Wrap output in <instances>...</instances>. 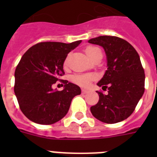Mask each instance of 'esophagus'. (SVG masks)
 I'll return each instance as SVG.
<instances>
[{
    "label": "esophagus",
    "mask_w": 157,
    "mask_h": 157,
    "mask_svg": "<svg viewBox=\"0 0 157 157\" xmlns=\"http://www.w3.org/2000/svg\"><path fill=\"white\" fill-rule=\"evenodd\" d=\"M81 91H82V94L88 93V90H86V89H82V90H81Z\"/></svg>",
    "instance_id": "esophagus-1"
}]
</instances>
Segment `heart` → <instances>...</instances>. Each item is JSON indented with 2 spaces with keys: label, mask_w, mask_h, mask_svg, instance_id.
I'll return each instance as SVG.
<instances>
[{
  "label": "heart",
  "mask_w": 157,
  "mask_h": 157,
  "mask_svg": "<svg viewBox=\"0 0 157 157\" xmlns=\"http://www.w3.org/2000/svg\"><path fill=\"white\" fill-rule=\"evenodd\" d=\"M98 50H100L98 48L94 47V46H88L86 48L85 52H86V55L90 59L91 57L93 56L94 54H95ZM67 64V61L65 62V65ZM95 79V76L94 74H84V75H76V76H73V81L76 84L79 85V86H83V87H86L88 86L90 83L91 81H93Z\"/></svg>",
  "instance_id": "heart-1"
}]
</instances>
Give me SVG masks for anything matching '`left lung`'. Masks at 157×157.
Listing matches in <instances>:
<instances>
[{"label":"left lung","instance_id":"left-lung-1","mask_svg":"<svg viewBox=\"0 0 157 157\" xmlns=\"http://www.w3.org/2000/svg\"><path fill=\"white\" fill-rule=\"evenodd\" d=\"M89 43L100 45L107 56V71L97 85L107 94L98 92V103L90 107L96 119L114 124L127 119L144 93L145 74L140 58L133 46L121 38L101 36Z\"/></svg>","mask_w":157,"mask_h":157}]
</instances>
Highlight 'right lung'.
<instances>
[{"label": "right lung", "mask_w": 157, "mask_h": 157, "mask_svg": "<svg viewBox=\"0 0 157 157\" xmlns=\"http://www.w3.org/2000/svg\"><path fill=\"white\" fill-rule=\"evenodd\" d=\"M81 42L38 43L21 58L14 72V94L21 111L30 121L40 124L56 123L66 116L72 98L81 94V88L67 81H63V90L52 88L64 74L68 53Z\"/></svg>", "instance_id": "obj_1"}]
</instances>
